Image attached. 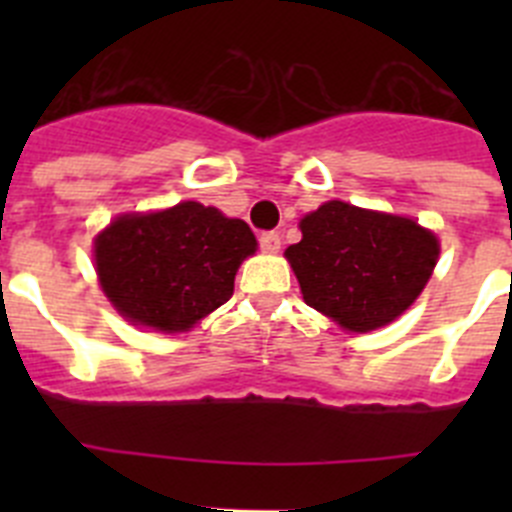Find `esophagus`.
<instances>
[{
	"label": "esophagus",
	"instance_id": "obj_1",
	"mask_svg": "<svg viewBox=\"0 0 512 512\" xmlns=\"http://www.w3.org/2000/svg\"><path fill=\"white\" fill-rule=\"evenodd\" d=\"M259 243L264 253H279V248H282V238H279V233H261Z\"/></svg>",
	"mask_w": 512,
	"mask_h": 512
}]
</instances>
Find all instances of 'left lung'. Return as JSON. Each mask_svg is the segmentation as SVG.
<instances>
[{
    "instance_id": "obj_1",
    "label": "left lung",
    "mask_w": 512,
    "mask_h": 512,
    "mask_svg": "<svg viewBox=\"0 0 512 512\" xmlns=\"http://www.w3.org/2000/svg\"><path fill=\"white\" fill-rule=\"evenodd\" d=\"M284 251L302 300L341 328L369 333L408 310L433 274L438 238L415 220L330 200L300 220Z\"/></svg>"
}]
</instances>
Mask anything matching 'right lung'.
I'll return each instance as SVG.
<instances>
[{
	"instance_id": "obj_1",
	"label": "right lung",
	"mask_w": 512,
	"mask_h": 512,
	"mask_svg": "<svg viewBox=\"0 0 512 512\" xmlns=\"http://www.w3.org/2000/svg\"><path fill=\"white\" fill-rule=\"evenodd\" d=\"M251 253V228L200 202L120 215L94 238L99 284L115 310L164 333L194 328L225 305Z\"/></svg>"
}]
</instances>
